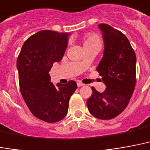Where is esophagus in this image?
Segmentation results:
<instances>
[{
    "label": "esophagus",
    "instance_id": "34e87169",
    "mask_svg": "<svg viewBox=\"0 0 150 150\" xmlns=\"http://www.w3.org/2000/svg\"><path fill=\"white\" fill-rule=\"evenodd\" d=\"M77 85H78L79 87H80V86H84V84H83V83H80V82H79L78 83H77Z\"/></svg>",
    "mask_w": 150,
    "mask_h": 150
}]
</instances>
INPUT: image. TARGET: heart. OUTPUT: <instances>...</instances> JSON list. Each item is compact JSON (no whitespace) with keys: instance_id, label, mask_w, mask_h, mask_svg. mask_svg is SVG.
Returning a JSON list of instances; mask_svg holds the SVG:
<instances>
[{"instance_id":"b5f03b06","label":"heart","mask_w":150,"mask_h":150,"mask_svg":"<svg viewBox=\"0 0 150 150\" xmlns=\"http://www.w3.org/2000/svg\"><path fill=\"white\" fill-rule=\"evenodd\" d=\"M91 44H99L101 45V40L99 36L94 33H89L84 35L83 46L91 45Z\"/></svg>"}]
</instances>
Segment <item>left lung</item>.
<instances>
[{
	"label": "left lung",
	"mask_w": 150,
	"mask_h": 150,
	"mask_svg": "<svg viewBox=\"0 0 150 150\" xmlns=\"http://www.w3.org/2000/svg\"><path fill=\"white\" fill-rule=\"evenodd\" d=\"M98 27L104 41L103 57L96 70L106 86L103 93L92 86L93 94L86 101L94 117L109 120L126 109L136 85V55L126 36L108 24Z\"/></svg>",
	"instance_id": "8db88e82"
}]
</instances>
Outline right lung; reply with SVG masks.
<instances>
[{
	"label": "right lung",
	"instance_id": "obj_1",
	"mask_svg": "<svg viewBox=\"0 0 150 150\" xmlns=\"http://www.w3.org/2000/svg\"><path fill=\"white\" fill-rule=\"evenodd\" d=\"M68 35L40 31L24 42L17 58L22 97L32 114L46 122H57L66 116L70 98L77 88L73 80L54 86L49 75L53 64L64 56Z\"/></svg>",
	"mask_w": 150,
	"mask_h": 150
}]
</instances>
